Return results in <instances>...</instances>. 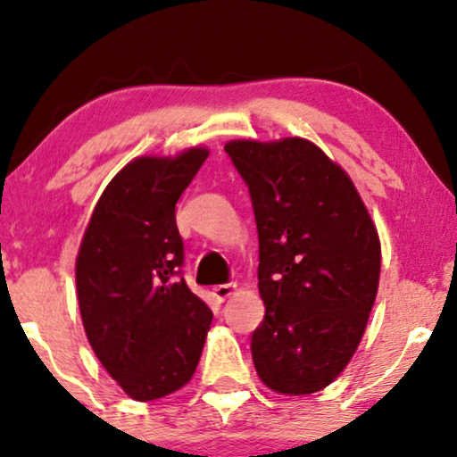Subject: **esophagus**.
I'll list each match as a JSON object with an SVG mask.
<instances>
[{
    "label": "esophagus",
    "instance_id": "obj_1",
    "mask_svg": "<svg viewBox=\"0 0 457 457\" xmlns=\"http://www.w3.org/2000/svg\"><path fill=\"white\" fill-rule=\"evenodd\" d=\"M235 291V285L233 283H224V285H216L214 289H212V293H214V297L218 299V302H224V299L233 295Z\"/></svg>",
    "mask_w": 457,
    "mask_h": 457
}]
</instances>
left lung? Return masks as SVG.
Wrapping results in <instances>:
<instances>
[{"label": "left lung", "mask_w": 457, "mask_h": 457, "mask_svg": "<svg viewBox=\"0 0 457 457\" xmlns=\"http://www.w3.org/2000/svg\"><path fill=\"white\" fill-rule=\"evenodd\" d=\"M245 180L260 239L264 320L252 335L258 377L308 395L339 377L377 299L380 241L352 179L314 143L224 145Z\"/></svg>", "instance_id": "8db88e82"}]
</instances>
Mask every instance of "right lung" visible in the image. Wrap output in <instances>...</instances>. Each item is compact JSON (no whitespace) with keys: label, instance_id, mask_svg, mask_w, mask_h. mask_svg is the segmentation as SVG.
<instances>
[{"label":"right lung","instance_id":"1","mask_svg":"<svg viewBox=\"0 0 457 457\" xmlns=\"http://www.w3.org/2000/svg\"><path fill=\"white\" fill-rule=\"evenodd\" d=\"M208 149L177 158H137L122 168L93 210L77 258L80 318L93 352L137 402L189 383L212 310L183 278L179 197Z\"/></svg>","mask_w":457,"mask_h":457}]
</instances>
